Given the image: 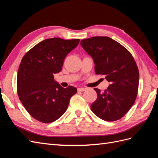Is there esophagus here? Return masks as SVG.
Wrapping results in <instances>:
<instances>
[{"mask_svg":"<svg viewBox=\"0 0 158 158\" xmlns=\"http://www.w3.org/2000/svg\"><path fill=\"white\" fill-rule=\"evenodd\" d=\"M85 89H85V88H78V92H84V91H85Z\"/></svg>","mask_w":158,"mask_h":158,"instance_id":"1","label":"esophagus"}]
</instances>
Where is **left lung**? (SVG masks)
<instances>
[{
	"mask_svg": "<svg viewBox=\"0 0 158 158\" xmlns=\"http://www.w3.org/2000/svg\"><path fill=\"white\" fill-rule=\"evenodd\" d=\"M80 45L94 60L95 73L102 74L110 83L107 89L97 92V99L91 105L96 115L107 121L121 118L136 100L139 72L131 52L109 37H92L82 40Z\"/></svg>",
	"mask_w": 158,
	"mask_h": 158,
	"instance_id": "left-lung-1",
	"label": "left lung"
}]
</instances>
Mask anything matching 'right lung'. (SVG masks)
Returning a JSON list of instances; mask_svg holds the SVG:
<instances>
[{"instance_id":"right-lung-1","label":"right lung","mask_w":158,"mask_h":158,"mask_svg":"<svg viewBox=\"0 0 158 158\" xmlns=\"http://www.w3.org/2000/svg\"><path fill=\"white\" fill-rule=\"evenodd\" d=\"M79 39H47L23 56L17 75L19 99L36 120L54 122L65 113L70 98L77 89L64 88L55 81L54 74L62 70L66 56L78 46Z\"/></svg>"}]
</instances>
